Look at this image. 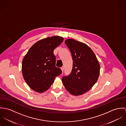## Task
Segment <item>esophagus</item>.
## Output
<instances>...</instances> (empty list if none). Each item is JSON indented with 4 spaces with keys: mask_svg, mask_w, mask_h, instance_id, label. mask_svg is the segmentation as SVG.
<instances>
[{
    "mask_svg": "<svg viewBox=\"0 0 126 126\" xmlns=\"http://www.w3.org/2000/svg\"><path fill=\"white\" fill-rule=\"evenodd\" d=\"M61 69L62 71H64V67H61Z\"/></svg>",
    "mask_w": 126,
    "mask_h": 126,
    "instance_id": "1",
    "label": "esophagus"
}]
</instances>
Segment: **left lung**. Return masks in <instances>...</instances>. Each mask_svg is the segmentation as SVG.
Returning a JSON list of instances; mask_svg holds the SVG:
<instances>
[{
  "label": "left lung",
  "mask_w": 126,
  "mask_h": 126,
  "mask_svg": "<svg viewBox=\"0 0 126 126\" xmlns=\"http://www.w3.org/2000/svg\"><path fill=\"white\" fill-rule=\"evenodd\" d=\"M65 42L70 49L73 60L70 75L62 81L66 90L74 96H79L89 90L97 82L100 65L93 51L86 44L70 39Z\"/></svg>",
  "instance_id": "obj_1"
}]
</instances>
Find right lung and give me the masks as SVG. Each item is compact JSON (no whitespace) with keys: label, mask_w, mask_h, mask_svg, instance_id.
I'll return each mask as SVG.
<instances>
[{"label":"right lung","mask_w":126,"mask_h":126,"mask_svg":"<svg viewBox=\"0 0 126 126\" xmlns=\"http://www.w3.org/2000/svg\"><path fill=\"white\" fill-rule=\"evenodd\" d=\"M64 38L56 36L41 40L29 49L22 61V71L27 84L34 91L47 90L62 70L56 67L54 50Z\"/></svg>","instance_id":"right-lung-1"}]
</instances>
